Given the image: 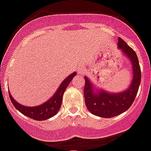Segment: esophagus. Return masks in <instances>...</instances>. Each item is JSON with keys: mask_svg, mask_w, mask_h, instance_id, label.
Here are the masks:
<instances>
[{"mask_svg": "<svg viewBox=\"0 0 151 151\" xmlns=\"http://www.w3.org/2000/svg\"><path fill=\"white\" fill-rule=\"evenodd\" d=\"M78 72L80 74H83V73H84V68H83V67H79V68H78Z\"/></svg>", "mask_w": 151, "mask_h": 151, "instance_id": "1", "label": "esophagus"}]
</instances>
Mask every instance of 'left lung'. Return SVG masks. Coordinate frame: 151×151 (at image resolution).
<instances>
[{
  "label": "left lung",
  "instance_id": "left-lung-1",
  "mask_svg": "<svg viewBox=\"0 0 151 151\" xmlns=\"http://www.w3.org/2000/svg\"><path fill=\"white\" fill-rule=\"evenodd\" d=\"M117 46L131 62L133 78L129 87L120 93H110L102 89L96 90L88 78L84 77L83 94L86 107L93 115L104 118L117 116L130 108L136 97L141 81L140 64L135 51L120 37Z\"/></svg>",
  "mask_w": 151,
  "mask_h": 151
}]
</instances>
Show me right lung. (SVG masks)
<instances>
[{"label":"right lung","mask_w":151,"mask_h":151,"mask_svg":"<svg viewBox=\"0 0 151 151\" xmlns=\"http://www.w3.org/2000/svg\"><path fill=\"white\" fill-rule=\"evenodd\" d=\"M76 74L77 73L73 72L71 74H70L68 78H66L61 82L60 85L58 87V91L52 96L51 98H50L45 103L39 105V106L27 107V106L20 104L12 97L10 92H9V97H10V99L15 108L25 116H28L33 120H36V121L47 120L52 116H54V115H56L59 111L60 106H61L62 98H63V94H64V91L70 82L72 81L73 77H75Z\"/></svg>","instance_id":"add662e5"}]
</instances>
